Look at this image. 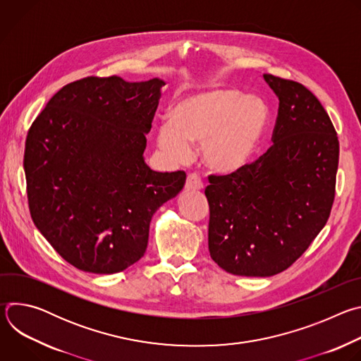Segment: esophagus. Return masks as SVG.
Wrapping results in <instances>:
<instances>
[{"label":"esophagus","mask_w":361,"mask_h":361,"mask_svg":"<svg viewBox=\"0 0 361 361\" xmlns=\"http://www.w3.org/2000/svg\"><path fill=\"white\" fill-rule=\"evenodd\" d=\"M201 188H202L201 178L195 173L188 174L187 181H185V190L187 191H195V190H201Z\"/></svg>","instance_id":"esophagus-1"}]
</instances>
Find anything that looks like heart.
I'll use <instances>...</instances> for the list:
<instances>
[{"label": "heart", "mask_w": 361, "mask_h": 361, "mask_svg": "<svg viewBox=\"0 0 361 361\" xmlns=\"http://www.w3.org/2000/svg\"><path fill=\"white\" fill-rule=\"evenodd\" d=\"M271 124L266 99L223 87L185 97L159 126V144L176 160L201 142V157L212 170L234 173L259 152Z\"/></svg>", "instance_id": "b5f03b06"}]
</instances>
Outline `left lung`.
Returning <instances> with one entry per match:
<instances>
[{"label": "left lung", "mask_w": 361, "mask_h": 361, "mask_svg": "<svg viewBox=\"0 0 361 361\" xmlns=\"http://www.w3.org/2000/svg\"><path fill=\"white\" fill-rule=\"evenodd\" d=\"M279 97L273 145L226 176H209V250L227 273L270 277L287 270L326 226L336 195L338 138L302 84L263 75Z\"/></svg>", "instance_id": "1"}]
</instances>
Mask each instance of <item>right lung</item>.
I'll return each instance as SVG.
<instances>
[{
  "instance_id": "right-lung-1",
  "label": "right lung",
  "mask_w": 361,
  "mask_h": 361,
  "mask_svg": "<svg viewBox=\"0 0 361 361\" xmlns=\"http://www.w3.org/2000/svg\"><path fill=\"white\" fill-rule=\"evenodd\" d=\"M164 84L117 75L70 82L28 130L31 219L81 271L113 274L137 263L152 214L184 187V171H152L142 157Z\"/></svg>"
}]
</instances>
